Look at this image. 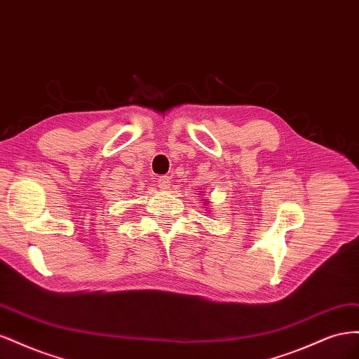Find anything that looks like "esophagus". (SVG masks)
<instances>
[{"label": "esophagus", "mask_w": 359, "mask_h": 359, "mask_svg": "<svg viewBox=\"0 0 359 359\" xmlns=\"http://www.w3.org/2000/svg\"><path fill=\"white\" fill-rule=\"evenodd\" d=\"M157 186H158L160 189H163V190H166V189L170 186V178L166 177V175L160 177L158 181H157Z\"/></svg>", "instance_id": "obj_1"}]
</instances>
